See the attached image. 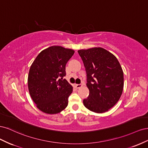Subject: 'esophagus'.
Masks as SVG:
<instances>
[{"label": "esophagus", "mask_w": 148, "mask_h": 148, "mask_svg": "<svg viewBox=\"0 0 148 148\" xmlns=\"http://www.w3.org/2000/svg\"><path fill=\"white\" fill-rule=\"evenodd\" d=\"M82 86H83V85H82V84H75V88H77V89H78V88H81Z\"/></svg>", "instance_id": "1"}]
</instances>
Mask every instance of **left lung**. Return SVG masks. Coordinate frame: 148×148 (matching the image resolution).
<instances>
[{
    "mask_svg": "<svg viewBox=\"0 0 148 148\" xmlns=\"http://www.w3.org/2000/svg\"><path fill=\"white\" fill-rule=\"evenodd\" d=\"M87 76L89 95L84 106L96 113H103L114 107L122 95L123 72L112 53L102 47L78 51Z\"/></svg>",
    "mask_w": 148,
    "mask_h": 148,
    "instance_id": "left-lung-1",
    "label": "left lung"
}]
</instances>
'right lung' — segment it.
<instances>
[{
  "label": "right lung",
  "mask_w": 148,
  "mask_h": 148,
  "mask_svg": "<svg viewBox=\"0 0 148 148\" xmlns=\"http://www.w3.org/2000/svg\"><path fill=\"white\" fill-rule=\"evenodd\" d=\"M74 53L72 49L51 46L40 52L31 65L28 78L29 92L43 112L56 114L68 106L73 87L63 78L66 64Z\"/></svg>",
  "instance_id": "add662e5"
}]
</instances>
